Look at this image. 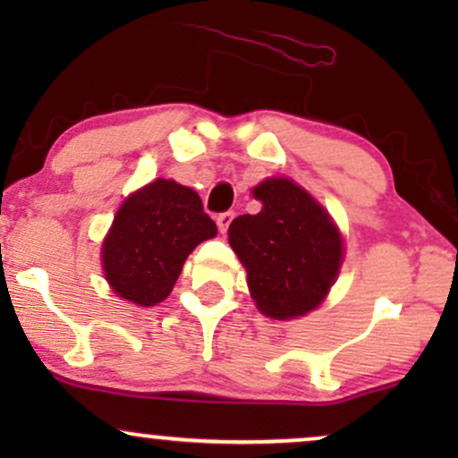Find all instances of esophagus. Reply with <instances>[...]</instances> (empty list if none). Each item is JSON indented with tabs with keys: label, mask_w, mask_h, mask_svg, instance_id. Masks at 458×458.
Wrapping results in <instances>:
<instances>
[{
	"label": "esophagus",
	"mask_w": 458,
	"mask_h": 458,
	"mask_svg": "<svg viewBox=\"0 0 458 458\" xmlns=\"http://www.w3.org/2000/svg\"><path fill=\"white\" fill-rule=\"evenodd\" d=\"M231 221H233V212H223V215H218L216 216L218 231H221V233H227Z\"/></svg>",
	"instance_id": "esophagus-1"
}]
</instances>
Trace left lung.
<instances>
[{"label": "left lung", "instance_id": "left-lung-1", "mask_svg": "<svg viewBox=\"0 0 458 458\" xmlns=\"http://www.w3.org/2000/svg\"><path fill=\"white\" fill-rule=\"evenodd\" d=\"M259 215L229 225V243L246 267L250 296L262 315L287 321L315 310L335 284L344 240L329 212L287 177L252 190Z\"/></svg>", "mask_w": 458, "mask_h": 458}]
</instances>
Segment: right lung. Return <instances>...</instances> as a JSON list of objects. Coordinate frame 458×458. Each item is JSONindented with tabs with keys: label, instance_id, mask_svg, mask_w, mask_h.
Returning <instances> with one entry per match:
<instances>
[{
	"label": "right lung",
	"instance_id": "add662e5",
	"mask_svg": "<svg viewBox=\"0 0 458 458\" xmlns=\"http://www.w3.org/2000/svg\"><path fill=\"white\" fill-rule=\"evenodd\" d=\"M216 235L193 190L156 179L124 199L102 243L112 292L137 306H154L177 284L187 256Z\"/></svg>",
	"mask_w": 458,
	"mask_h": 458
}]
</instances>
